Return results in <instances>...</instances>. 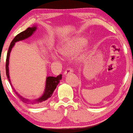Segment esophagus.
<instances>
[{"label":"esophagus","instance_id":"esophagus-1","mask_svg":"<svg viewBox=\"0 0 133 133\" xmlns=\"http://www.w3.org/2000/svg\"><path fill=\"white\" fill-rule=\"evenodd\" d=\"M72 72H73V70H72L71 69V68H67L66 70L65 71L64 75H68L70 73H71Z\"/></svg>","mask_w":133,"mask_h":133}]
</instances>
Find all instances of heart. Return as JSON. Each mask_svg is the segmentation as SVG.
Returning <instances> with one entry per match:
<instances>
[{
	"instance_id": "obj_1",
	"label": "heart",
	"mask_w": 133,
	"mask_h": 133,
	"mask_svg": "<svg viewBox=\"0 0 133 133\" xmlns=\"http://www.w3.org/2000/svg\"><path fill=\"white\" fill-rule=\"evenodd\" d=\"M86 43V39L81 37H75L73 38L70 39L66 43L63 44L58 49V51L62 54L66 56H70L73 55L75 53L79 51V49L82 47ZM85 49L81 50V54L79 56V60L82 59L84 54H85Z\"/></svg>"
}]
</instances>
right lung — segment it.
Segmentation results:
<instances>
[{"mask_svg": "<svg viewBox=\"0 0 133 133\" xmlns=\"http://www.w3.org/2000/svg\"><path fill=\"white\" fill-rule=\"evenodd\" d=\"M37 26H33L32 27H29L26 30L23 31V32H21L20 34H19L18 35H17L16 37H15L12 41L10 43V47L8 48V51L7 52V56H6V74L7 78L9 81L10 84H11L12 88L13 89V86L11 85V80L10 78V75H9V58H10V52H11L12 48H13V46H15V43L18 42L19 41H22L24 39H25L28 38L30 37H31L34 33L37 30ZM62 78V75H59L57 77H53V76H47L46 79V85L45 88H44V91L43 94L41 95L40 97L37 98V99H34V100H30V99H27L21 95L20 94H18V92H17L15 90V89H13L14 91H15V94H16L19 99L21 100L23 103H26V104L34 105V106H39L44 104V103L47 101V99H49V98L51 97V96L52 95L53 92L55 90V89H56L57 86L59 83L60 81L61 80Z\"/></svg>", "mask_w": 133, "mask_h": 133, "instance_id": "obj_1", "label": "right lung"}]
</instances>
